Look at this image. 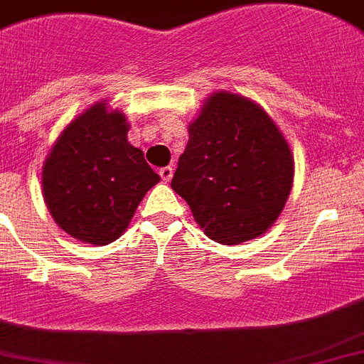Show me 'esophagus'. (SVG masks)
I'll return each instance as SVG.
<instances>
[{
    "mask_svg": "<svg viewBox=\"0 0 364 364\" xmlns=\"http://www.w3.org/2000/svg\"><path fill=\"white\" fill-rule=\"evenodd\" d=\"M159 176L163 177V181H170L173 176V168L172 166H164L159 170Z\"/></svg>",
    "mask_w": 364,
    "mask_h": 364,
    "instance_id": "obj_1",
    "label": "esophagus"
}]
</instances>
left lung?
Returning <instances> with one entry per match:
<instances>
[{
    "label": "left lung",
    "instance_id": "8db88e82",
    "mask_svg": "<svg viewBox=\"0 0 364 364\" xmlns=\"http://www.w3.org/2000/svg\"><path fill=\"white\" fill-rule=\"evenodd\" d=\"M294 163L261 107L216 92L188 127L172 188L210 240L239 244L270 228L291 194Z\"/></svg>",
    "mask_w": 364,
    "mask_h": 364
}]
</instances>
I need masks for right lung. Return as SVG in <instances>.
Returning <instances> with one entry per match:
<instances>
[{"label": "right lung", "instance_id": "obj_1", "mask_svg": "<svg viewBox=\"0 0 364 364\" xmlns=\"http://www.w3.org/2000/svg\"><path fill=\"white\" fill-rule=\"evenodd\" d=\"M127 122L96 103L63 131L42 172L55 222L81 242H114L161 179L127 142Z\"/></svg>", "mask_w": 364, "mask_h": 364}]
</instances>
